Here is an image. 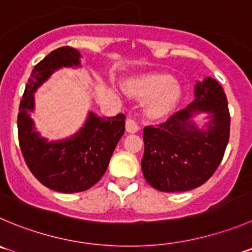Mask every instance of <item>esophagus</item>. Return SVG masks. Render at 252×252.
I'll return each mask as SVG.
<instances>
[{"label": "esophagus", "mask_w": 252, "mask_h": 252, "mask_svg": "<svg viewBox=\"0 0 252 252\" xmlns=\"http://www.w3.org/2000/svg\"><path fill=\"white\" fill-rule=\"evenodd\" d=\"M140 130V126H138L137 122L135 121V119L132 117H127L126 119V131L130 133H135Z\"/></svg>", "instance_id": "obj_1"}]
</instances>
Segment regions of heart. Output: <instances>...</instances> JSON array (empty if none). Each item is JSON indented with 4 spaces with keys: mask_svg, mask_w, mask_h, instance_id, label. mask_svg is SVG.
I'll use <instances>...</instances> for the list:
<instances>
[{
    "mask_svg": "<svg viewBox=\"0 0 252 252\" xmlns=\"http://www.w3.org/2000/svg\"><path fill=\"white\" fill-rule=\"evenodd\" d=\"M127 93L137 99H148L145 112L150 119H162L171 114L181 99V88L173 79L163 74H152L131 80Z\"/></svg>",
    "mask_w": 252,
    "mask_h": 252,
    "instance_id": "heart-1",
    "label": "heart"
}]
</instances>
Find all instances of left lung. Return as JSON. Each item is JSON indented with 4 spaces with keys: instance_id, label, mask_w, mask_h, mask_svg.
Instances as JSON below:
<instances>
[{
    "instance_id": "obj_1",
    "label": "left lung",
    "mask_w": 252,
    "mask_h": 252,
    "mask_svg": "<svg viewBox=\"0 0 252 252\" xmlns=\"http://www.w3.org/2000/svg\"><path fill=\"white\" fill-rule=\"evenodd\" d=\"M195 99L174 112L166 122L143 128L142 172L146 181L160 191H186L204 184L219 167L230 135V112L221 85L205 78L195 85ZM208 112L207 129L191 121Z\"/></svg>"
}]
</instances>
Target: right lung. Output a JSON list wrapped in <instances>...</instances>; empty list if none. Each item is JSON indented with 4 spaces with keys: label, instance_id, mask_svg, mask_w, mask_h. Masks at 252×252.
<instances>
[{
    "label": "right lung",
    "instance_id": "obj_1",
    "mask_svg": "<svg viewBox=\"0 0 252 252\" xmlns=\"http://www.w3.org/2000/svg\"><path fill=\"white\" fill-rule=\"evenodd\" d=\"M80 57L74 48L62 47L40 61L28 79L17 120L26 164L43 186L61 193L83 191L97 183L125 132V115L104 119L93 112L83 127L66 140L48 142L34 131L31 114L35 90L62 66L80 65Z\"/></svg>",
    "mask_w": 252,
    "mask_h": 252
}]
</instances>
